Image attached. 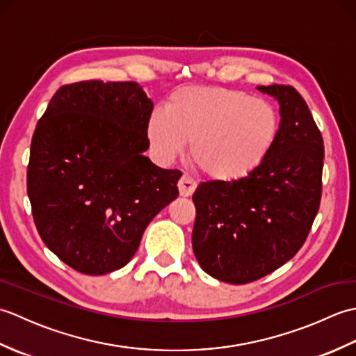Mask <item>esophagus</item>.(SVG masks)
I'll return each instance as SVG.
<instances>
[{"instance_id": "esophagus-1", "label": "esophagus", "mask_w": 356, "mask_h": 356, "mask_svg": "<svg viewBox=\"0 0 356 356\" xmlns=\"http://www.w3.org/2000/svg\"><path fill=\"white\" fill-rule=\"evenodd\" d=\"M195 186H197L195 180L190 176V174H186V172L179 180V191H180V195H184V197L191 195L195 191Z\"/></svg>"}]
</instances>
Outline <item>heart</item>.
<instances>
[{
  "label": "heart",
  "mask_w": 356,
  "mask_h": 356,
  "mask_svg": "<svg viewBox=\"0 0 356 356\" xmlns=\"http://www.w3.org/2000/svg\"><path fill=\"white\" fill-rule=\"evenodd\" d=\"M274 105L223 87H186L151 113L147 134L157 157L170 162L190 143V156L208 177L231 182L264 162L277 140Z\"/></svg>",
  "instance_id": "obj_1"
}]
</instances>
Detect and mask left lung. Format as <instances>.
Segmentation results:
<instances>
[{"mask_svg":"<svg viewBox=\"0 0 356 356\" xmlns=\"http://www.w3.org/2000/svg\"><path fill=\"white\" fill-rule=\"evenodd\" d=\"M280 104L277 140L249 176L197 186L193 251L220 282H255L291 260L321 202L324 143L306 101L292 86L259 87Z\"/></svg>","mask_w":356,"mask_h":356,"instance_id":"obj_1","label":"left lung"}]
</instances>
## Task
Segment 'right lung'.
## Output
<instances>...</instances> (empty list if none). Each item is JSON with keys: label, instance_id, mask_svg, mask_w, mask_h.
I'll list each match as a JSON object with an SVG mask.
<instances>
[{"label": "right lung", "instance_id": "obj_1", "mask_svg": "<svg viewBox=\"0 0 356 356\" xmlns=\"http://www.w3.org/2000/svg\"><path fill=\"white\" fill-rule=\"evenodd\" d=\"M151 113L138 82L92 79L63 86L38 120L27 166L33 220L45 246L81 274L124 268L177 197L182 172L142 154Z\"/></svg>", "mask_w": 356, "mask_h": 356}]
</instances>
